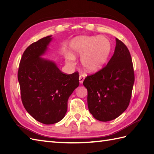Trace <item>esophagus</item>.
Instances as JSON below:
<instances>
[{"instance_id":"esophagus-1","label":"esophagus","mask_w":154,"mask_h":154,"mask_svg":"<svg viewBox=\"0 0 154 154\" xmlns=\"http://www.w3.org/2000/svg\"><path fill=\"white\" fill-rule=\"evenodd\" d=\"M79 82H80V83L81 84H82L83 83V81H84V79H85V76L83 75H79Z\"/></svg>"}]
</instances>
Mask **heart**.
I'll return each mask as SVG.
<instances>
[{
    "mask_svg": "<svg viewBox=\"0 0 154 154\" xmlns=\"http://www.w3.org/2000/svg\"><path fill=\"white\" fill-rule=\"evenodd\" d=\"M73 53L82 55L81 62L84 69L89 73L100 71L109 58L111 44L107 38L100 36H79L72 40L70 44ZM73 60V55H69Z\"/></svg>",
    "mask_w": 154,
    "mask_h": 154,
    "instance_id": "heart-1",
    "label": "heart"
}]
</instances>
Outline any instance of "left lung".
Segmentation results:
<instances>
[{
  "mask_svg": "<svg viewBox=\"0 0 154 154\" xmlns=\"http://www.w3.org/2000/svg\"><path fill=\"white\" fill-rule=\"evenodd\" d=\"M134 83L132 57L128 49L116 38L114 54L109 63L96 73L85 79L87 104L94 119L107 122L126 110Z\"/></svg>",
  "mask_w": 154,
  "mask_h": 154,
  "instance_id": "1",
  "label": "left lung"
}]
</instances>
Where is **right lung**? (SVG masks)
Listing matches in <instances>:
<instances>
[{"label": "right lung", "mask_w": 154, "mask_h": 154, "mask_svg": "<svg viewBox=\"0 0 154 154\" xmlns=\"http://www.w3.org/2000/svg\"><path fill=\"white\" fill-rule=\"evenodd\" d=\"M52 38L48 35L29 45L18 72L23 105L35 120L45 124L63 119L69 97L79 85L78 72L64 74L54 61L41 57Z\"/></svg>", "instance_id": "1"}]
</instances>
